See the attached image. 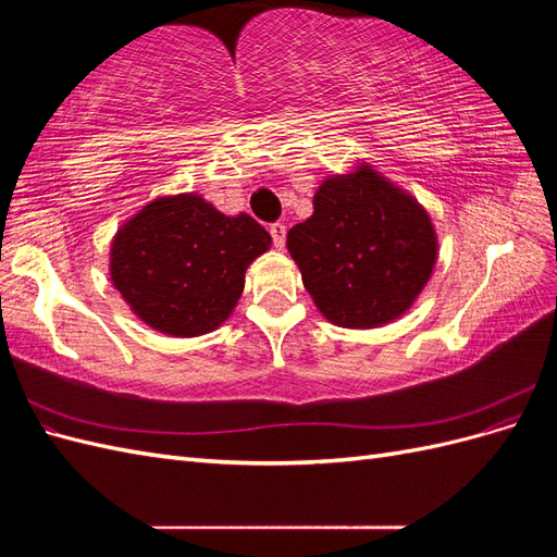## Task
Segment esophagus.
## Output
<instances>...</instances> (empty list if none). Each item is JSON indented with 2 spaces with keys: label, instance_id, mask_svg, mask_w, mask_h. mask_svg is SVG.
Returning <instances> with one entry per match:
<instances>
[{
  "label": "esophagus",
  "instance_id": "34e87169",
  "mask_svg": "<svg viewBox=\"0 0 557 557\" xmlns=\"http://www.w3.org/2000/svg\"><path fill=\"white\" fill-rule=\"evenodd\" d=\"M285 232H288V227H285L283 223H274L272 227H269V234H272L274 246H276L278 250L285 246Z\"/></svg>",
  "mask_w": 557,
  "mask_h": 557
}]
</instances>
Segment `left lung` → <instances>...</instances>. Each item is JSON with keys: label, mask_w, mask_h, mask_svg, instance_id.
Masks as SVG:
<instances>
[{"label": "left lung", "mask_w": 557, "mask_h": 557, "mask_svg": "<svg viewBox=\"0 0 557 557\" xmlns=\"http://www.w3.org/2000/svg\"><path fill=\"white\" fill-rule=\"evenodd\" d=\"M436 248L428 211L369 164L327 176L313 215L288 232L313 305L330 323L352 330L407 313L432 276Z\"/></svg>", "instance_id": "obj_1"}]
</instances>
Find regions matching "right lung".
<instances>
[{
    "mask_svg": "<svg viewBox=\"0 0 557 557\" xmlns=\"http://www.w3.org/2000/svg\"><path fill=\"white\" fill-rule=\"evenodd\" d=\"M272 246L248 213L225 215L195 193L158 197L115 232L109 272L148 327L199 336L221 327L248 264Z\"/></svg>",
    "mask_w": 557,
    "mask_h": 557,
    "instance_id": "add662e5",
    "label": "right lung"
}]
</instances>
